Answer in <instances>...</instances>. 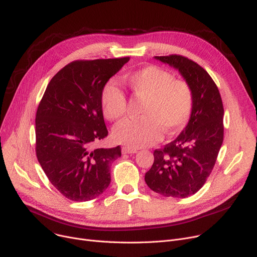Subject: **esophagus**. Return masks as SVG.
<instances>
[{
  "mask_svg": "<svg viewBox=\"0 0 257 257\" xmlns=\"http://www.w3.org/2000/svg\"><path fill=\"white\" fill-rule=\"evenodd\" d=\"M137 152H138V150L132 149V148H129V147L121 148V153H123V154H133V153H137Z\"/></svg>",
  "mask_w": 257,
  "mask_h": 257,
  "instance_id": "34e87169",
  "label": "esophagus"
}]
</instances>
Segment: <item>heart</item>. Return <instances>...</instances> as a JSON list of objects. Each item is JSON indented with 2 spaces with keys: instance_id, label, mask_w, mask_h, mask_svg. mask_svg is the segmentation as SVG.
Masks as SVG:
<instances>
[{
  "instance_id": "obj_1",
  "label": "heart",
  "mask_w": 257,
  "mask_h": 257,
  "mask_svg": "<svg viewBox=\"0 0 257 257\" xmlns=\"http://www.w3.org/2000/svg\"><path fill=\"white\" fill-rule=\"evenodd\" d=\"M125 82L134 97L144 101L143 118L126 119L113 128V140L129 148H143L157 143L163 136L180 132L191 116L194 92L186 81L155 65H148L125 75ZM101 106L106 118L116 120L126 113L125 94L110 80L101 92Z\"/></svg>"
}]
</instances>
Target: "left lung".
<instances>
[{
	"label": "left lung",
	"instance_id": "obj_1",
	"mask_svg": "<svg viewBox=\"0 0 257 257\" xmlns=\"http://www.w3.org/2000/svg\"><path fill=\"white\" fill-rule=\"evenodd\" d=\"M154 58L178 70L193 89L194 105L177 139L154 151L145 181L159 195L185 198L204 185L217 160L224 138L223 103L209 74L195 61L180 55Z\"/></svg>",
	"mask_w": 257,
	"mask_h": 257
}]
</instances>
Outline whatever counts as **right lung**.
I'll return each mask as SVG.
<instances>
[{
  "label": "right lung",
  "instance_id": "1",
  "mask_svg": "<svg viewBox=\"0 0 257 257\" xmlns=\"http://www.w3.org/2000/svg\"><path fill=\"white\" fill-rule=\"evenodd\" d=\"M130 57L77 60L54 76L35 119L36 156L50 182L77 202L99 197L110 183L120 147L93 149L107 137L101 92Z\"/></svg>",
  "mask_w": 257,
  "mask_h": 257
}]
</instances>
